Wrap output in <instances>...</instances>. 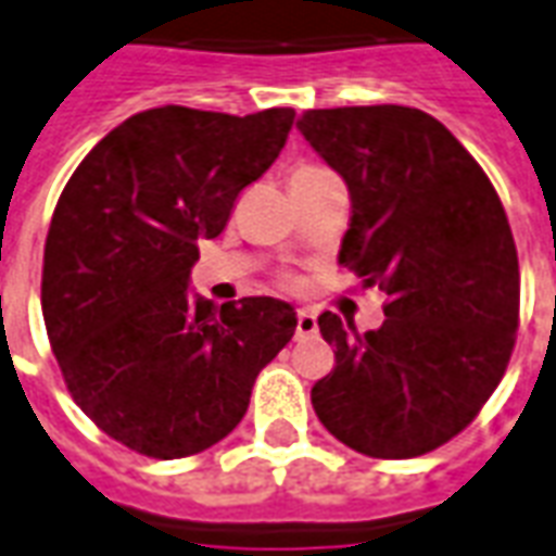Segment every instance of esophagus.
I'll return each mask as SVG.
<instances>
[{
	"mask_svg": "<svg viewBox=\"0 0 556 556\" xmlns=\"http://www.w3.org/2000/svg\"><path fill=\"white\" fill-rule=\"evenodd\" d=\"M312 332H318V318H315V312L300 309L298 312V339H303V336H312Z\"/></svg>",
	"mask_w": 556,
	"mask_h": 556,
	"instance_id": "34e87169",
	"label": "esophagus"
}]
</instances>
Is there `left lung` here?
Returning a JSON list of instances; mask_svg holds the SVG:
<instances>
[{"instance_id":"1","label":"left lung","mask_w":556,"mask_h":556,"mask_svg":"<svg viewBox=\"0 0 556 556\" xmlns=\"http://www.w3.org/2000/svg\"><path fill=\"white\" fill-rule=\"evenodd\" d=\"M298 129L351 191L339 262L389 294L380 330L318 318L336 365L312 386L315 415L365 456L430 454L475 421L516 348L507 212L471 152L425 111L312 109Z\"/></svg>"}]
</instances>
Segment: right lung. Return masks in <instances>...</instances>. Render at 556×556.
<instances>
[{"label":"right lung","instance_id":"add662e5","mask_svg":"<svg viewBox=\"0 0 556 556\" xmlns=\"http://www.w3.org/2000/svg\"><path fill=\"white\" fill-rule=\"evenodd\" d=\"M294 109L164 105L111 129L70 176L43 247L40 306L67 392L135 454L182 459L244 418L294 336L289 303L188 298L200 241L277 162Z\"/></svg>","mask_w":556,"mask_h":556}]
</instances>
